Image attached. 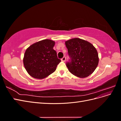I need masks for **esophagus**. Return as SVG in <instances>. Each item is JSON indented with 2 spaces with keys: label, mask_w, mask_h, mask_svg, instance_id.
Returning a JSON list of instances; mask_svg holds the SVG:
<instances>
[{
  "label": "esophagus",
  "mask_w": 121,
  "mask_h": 121,
  "mask_svg": "<svg viewBox=\"0 0 121 121\" xmlns=\"http://www.w3.org/2000/svg\"><path fill=\"white\" fill-rule=\"evenodd\" d=\"M65 60H66V57H65V56H64L63 58H61V61H65Z\"/></svg>",
  "instance_id": "esophagus-1"
}]
</instances>
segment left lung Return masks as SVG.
<instances>
[{"label":"left lung","instance_id":"obj_1","mask_svg":"<svg viewBox=\"0 0 121 121\" xmlns=\"http://www.w3.org/2000/svg\"><path fill=\"white\" fill-rule=\"evenodd\" d=\"M65 44L70 58L66 63L69 72L82 78L92 74L99 61L97 52L92 44L77 38L69 39Z\"/></svg>","mask_w":121,"mask_h":121}]
</instances>
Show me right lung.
I'll return each instance as SVG.
<instances>
[{"label":"right lung","instance_id":"right-lung-1","mask_svg":"<svg viewBox=\"0 0 121 121\" xmlns=\"http://www.w3.org/2000/svg\"><path fill=\"white\" fill-rule=\"evenodd\" d=\"M55 42L45 39L29 46L24 54L23 63L28 74L36 79H43L52 74L61 61L53 48Z\"/></svg>","mask_w":121,"mask_h":121}]
</instances>
